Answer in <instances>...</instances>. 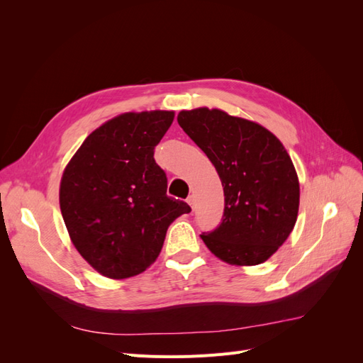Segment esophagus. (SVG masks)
Wrapping results in <instances>:
<instances>
[{"label": "esophagus", "instance_id": "esophagus-1", "mask_svg": "<svg viewBox=\"0 0 363 363\" xmlns=\"http://www.w3.org/2000/svg\"><path fill=\"white\" fill-rule=\"evenodd\" d=\"M188 203H189V206L194 208V204H195V196H194V195L188 196Z\"/></svg>", "mask_w": 363, "mask_h": 363}]
</instances>
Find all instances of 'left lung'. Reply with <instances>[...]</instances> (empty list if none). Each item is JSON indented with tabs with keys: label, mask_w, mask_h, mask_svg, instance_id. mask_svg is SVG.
<instances>
[{
	"label": "left lung",
	"mask_w": 363,
	"mask_h": 363,
	"mask_svg": "<svg viewBox=\"0 0 363 363\" xmlns=\"http://www.w3.org/2000/svg\"><path fill=\"white\" fill-rule=\"evenodd\" d=\"M180 127L213 163L224 188V215L206 247L230 265H259L291 235L300 183L281 142L252 121L219 108L182 111Z\"/></svg>",
	"instance_id": "left-lung-1"
}]
</instances>
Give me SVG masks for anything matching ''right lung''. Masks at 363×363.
Here are the masks:
<instances>
[{"instance_id":"1","label":"right lung","mask_w":363,"mask_h":363,"mask_svg":"<svg viewBox=\"0 0 363 363\" xmlns=\"http://www.w3.org/2000/svg\"><path fill=\"white\" fill-rule=\"evenodd\" d=\"M174 112L124 113L84 139L65 168L60 211L74 247L108 279L145 271L159 256L188 203L167 195L168 179L155 148Z\"/></svg>"}]
</instances>
